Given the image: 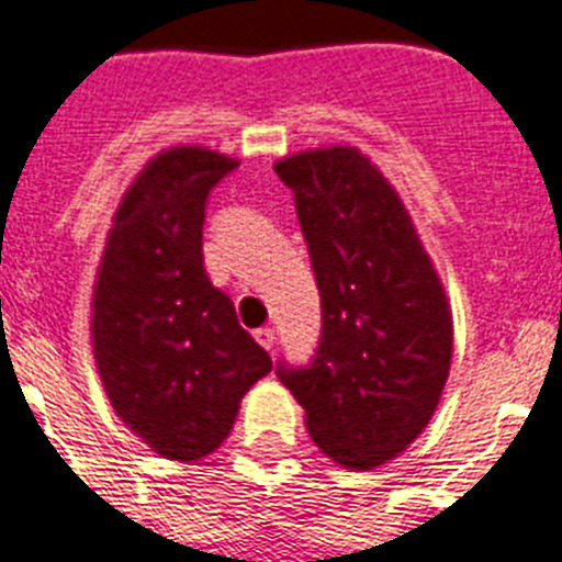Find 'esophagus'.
Returning <instances> with one entry per match:
<instances>
[{
  "label": "esophagus",
  "instance_id": "obj_1",
  "mask_svg": "<svg viewBox=\"0 0 562 562\" xmlns=\"http://www.w3.org/2000/svg\"><path fill=\"white\" fill-rule=\"evenodd\" d=\"M254 337H257V344L262 346V349H268V352H271L273 346H277V335H273V328H257V331H254Z\"/></svg>",
  "mask_w": 562,
  "mask_h": 562
}]
</instances>
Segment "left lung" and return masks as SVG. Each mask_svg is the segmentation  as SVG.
Listing matches in <instances>:
<instances>
[{
	"instance_id": "obj_1",
	"label": "left lung",
	"mask_w": 562,
	"mask_h": 562,
	"mask_svg": "<svg viewBox=\"0 0 562 562\" xmlns=\"http://www.w3.org/2000/svg\"><path fill=\"white\" fill-rule=\"evenodd\" d=\"M273 170L294 190L323 308L312 363L277 375L331 462L375 471L439 407L453 358L445 285L395 187L358 147L305 149Z\"/></svg>"
}]
</instances>
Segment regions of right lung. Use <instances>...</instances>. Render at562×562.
I'll return each mask as SVG.
<instances>
[{
	"label": "right lung",
	"mask_w": 562,
	"mask_h": 562,
	"mask_svg": "<svg viewBox=\"0 0 562 562\" xmlns=\"http://www.w3.org/2000/svg\"><path fill=\"white\" fill-rule=\"evenodd\" d=\"M239 161L207 147L149 158L117 204L91 294V352L115 415L170 462L231 436L271 358L204 271L207 193Z\"/></svg>",
	"instance_id": "add662e5"
}]
</instances>
